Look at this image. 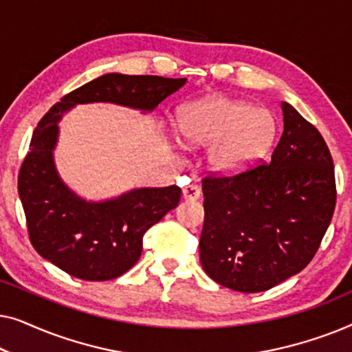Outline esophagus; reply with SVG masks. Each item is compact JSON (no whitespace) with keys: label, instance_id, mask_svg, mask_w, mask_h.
Listing matches in <instances>:
<instances>
[{"label":"esophagus","instance_id":"34e87169","mask_svg":"<svg viewBox=\"0 0 352 352\" xmlns=\"http://www.w3.org/2000/svg\"><path fill=\"white\" fill-rule=\"evenodd\" d=\"M182 197L186 200H197L200 199V189L197 186H186L182 187Z\"/></svg>","mask_w":352,"mask_h":352}]
</instances>
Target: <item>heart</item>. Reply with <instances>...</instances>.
Returning <instances> with one entry per match:
<instances>
[{
  "label": "heart",
  "instance_id": "obj_1",
  "mask_svg": "<svg viewBox=\"0 0 352 352\" xmlns=\"http://www.w3.org/2000/svg\"><path fill=\"white\" fill-rule=\"evenodd\" d=\"M276 131L269 110L219 96L184 105L177 113L182 146L206 147L205 165L216 176L247 171L271 148Z\"/></svg>",
  "mask_w": 352,
  "mask_h": 352
}]
</instances>
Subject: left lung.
Returning a JSON list of instances; mask_svg holds the SVG:
<instances>
[{"mask_svg":"<svg viewBox=\"0 0 352 352\" xmlns=\"http://www.w3.org/2000/svg\"><path fill=\"white\" fill-rule=\"evenodd\" d=\"M271 162L201 182L200 263L219 285L242 293L302 271L335 211V170L324 138L288 102Z\"/></svg>","mask_w":352,"mask_h":352,"instance_id":"1","label":"left lung"}]
</instances>
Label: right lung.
<instances>
[{"label": "right lung", "instance_id": "add662e5", "mask_svg": "<svg viewBox=\"0 0 352 352\" xmlns=\"http://www.w3.org/2000/svg\"><path fill=\"white\" fill-rule=\"evenodd\" d=\"M187 78L100 75L64 96L41 118L19 173V199L38 254L81 280H110L141 256L142 237L181 199L177 186L136 187L104 200L75 192L57 170L59 122L80 104H115L151 113Z\"/></svg>", "mask_w": 352, "mask_h": 352}]
</instances>
